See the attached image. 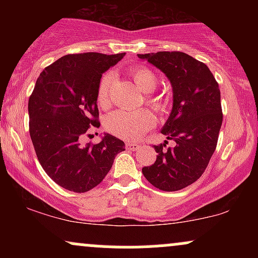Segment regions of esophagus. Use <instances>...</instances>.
<instances>
[{"label":"esophagus","mask_w":258,"mask_h":258,"mask_svg":"<svg viewBox=\"0 0 258 258\" xmlns=\"http://www.w3.org/2000/svg\"><path fill=\"white\" fill-rule=\"evenodd\" d=\"M139 147H141V144L138 143H130V142L128 143H126V148L130 150H138Z\"/></svg>","instance_id":"34e87169"}]
</instances>
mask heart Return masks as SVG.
Here are the masks:
<instances>
[{
    "label": "heart",
    "instance_id": "obj_1",
    "mask_svg": "<svg viewBox=\"0 0 258 258\" xmlns=\"http://www.w3.org/2000/svg\"><path fill=\"white\" fill-rule=\"evenodd\" d=\"M133 81L138 86V88L144 93H150L147 96V103L153 110L156 112H164L167 109V102L161 96L152 94L158 86V79L152 70L144 67L133 68L131 70ZM114 75L110 73L105 74L100 80L97 91V100L100 106L108 105L109 94ZM154 116L152 112L146 109L136 111L116 110L112 111L105 117L104 127L111 135L116 137L127 139V141H136L139 139L144 133L149 131L154 126Z\"/></svg>",
    "mask_w": 258,
    "mask_h": 258
}]
</instances>
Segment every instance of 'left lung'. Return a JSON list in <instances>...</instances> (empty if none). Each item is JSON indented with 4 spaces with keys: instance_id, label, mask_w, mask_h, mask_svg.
Returning <instances> with one entry per match:
<instances>
[{
    "instance_id": "1",
    "label": "left lung",
    "mask_w": 258,
    "mask_h": 258,
    "mask_svg": "<svg viewBox=\"0 0 258 258\" xmlns=\"http://www.w3.org/2000/svg\"><path fill=\"white\" fill-rule=\"evenodd\" d=\"M138 58L161 70L173 92L172 110L161 132L174 147L166 148L167 141L154 146L155 162L142 172L160 190H180L205 172L217 146L223 120L220 87L207 65L186 53H148Z\"/></svg>"
}]
</instances>
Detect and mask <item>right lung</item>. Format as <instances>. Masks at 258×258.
Listing matches in <instances>:
<instances>
[{"instance_id":"obj_1","label":"right lung","mask_w":258,"mask_h":258,"mask_svg":"<svg viewBox=\"0 0 258 258\" xmlns=\"http://www.w3.org/2000/svg\"><path fill=\"white\" fill-rule=\"evenodd\" d=\"M125 53L68 54L44 68L29 98V131L44 172L58 185L85 193L104 179L125 143L105 133L97 144H82L99 127L97 91L103 73Z\"/></svg>"}]
</instances>
